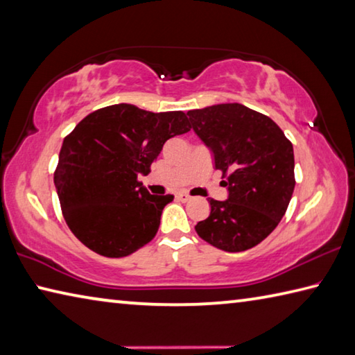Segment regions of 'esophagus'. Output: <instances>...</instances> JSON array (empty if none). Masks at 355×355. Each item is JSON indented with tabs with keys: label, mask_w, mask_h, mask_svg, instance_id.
I'll return each instance as SVG.
<instances>
[{
	"label": "esophagus",
	"mask_w": 355,
	"mask_h": 355,
	"mask_svg": "<svg viewBox=\"0 0 355 355\" xmlns=\"http://www.w3.org/2000/svg\"><path fill=\"white\" fill-rule=\"evenodd\" d=\"M178 199H179V200H182V202H187V200H190V199H191V196L189 195V193L182 191V193H179V195H178Z\"/></svg>",
	"instance_id": "obj_1"
}]
</instances>
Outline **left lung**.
<instances>
[{
    "label": "left lung",
    "mask_w": 355,
    "mask_h": 355,
    "mask_svg": "<svg viewBox=\"0 0 355 355\" xmlns=\"http://www.w3.org/2000/svg\"><path fill=\"white\" fill-rule=\"evenodd\" d=\"M187 114L229 190L225 200L209 199L210 216L195 225L196 233L224 252L252 249L275 230L291 202L295 187L291 140L270 117L241 103Z\"/></svg>",
    "instance_id": "1"
}]
</instances>
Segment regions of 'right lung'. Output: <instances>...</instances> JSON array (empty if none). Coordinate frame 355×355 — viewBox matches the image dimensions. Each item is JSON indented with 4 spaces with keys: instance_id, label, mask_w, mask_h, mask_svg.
I'll use <instances>...</instances> for the list:
<instances>
[{
    "instance_id": "right-lung-1",
    "label": "right lung",
    "mask_w": 355,
    "mask_h": 355,
    "mask_svg": "<svg viewBox=\"0 0 355 355\" xmlns=\"http://www.w3.org/2000/svg\"><path fill=\"white\" fill-rule=\"evenodd\" d=\"M182 111L151 112L119 103L86 116L63 140L53 173L66 224L106 258H122L156 236L173 195H150L148 175L166 140L190 131Z\"/></svg>"
}]
</instances>
